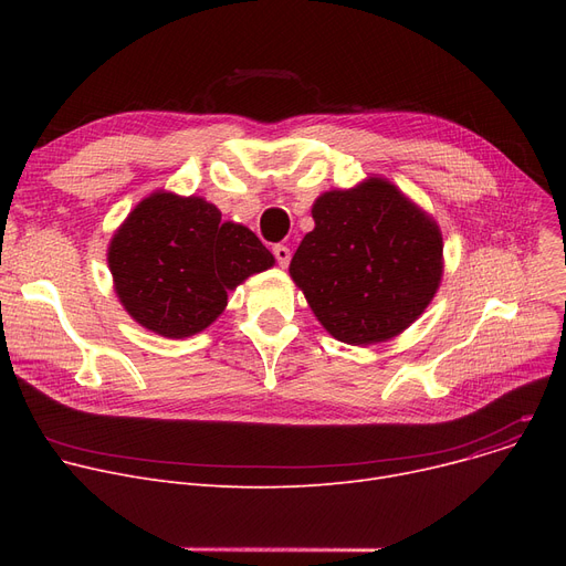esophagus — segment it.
Returning <instances> with one entry per match:
<instances>
[{"label": "esophagus", "mask_w": 566, "mask_h": 566, "mask_svg": "<svg viewBox=\"0 0 566 566\" xmlns=\"http://www.w3.org/2000/svg\"><path fill=\"white\" fill-rule=\"evenodd\" d=\"M273 254H275V259H277V263H280L282 268L289 265V261H291V250H289L286 245H275V248H273Z\"/></svg>", "instance_id": "34e87169"}]
</instances>
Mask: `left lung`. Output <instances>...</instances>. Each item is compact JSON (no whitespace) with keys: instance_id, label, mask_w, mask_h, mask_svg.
Returning <instances> with one entry per match:
<instances>
[{"instance_id":"obj_1","label":"left lung","mask_w":566,"mask_h":566,"mask_svg":"<svg viewBox=\"0 0 566 566\" xmlns=\"http://www.w3.org/2000/svg\"><path fill=\"white\" fill-rule=\"evenodd\" d=\"M289 275L335 339L369 346L418 321L442 280L438 222L392 181L369 176L312 206Z\"/></svg>"}]
</instances>
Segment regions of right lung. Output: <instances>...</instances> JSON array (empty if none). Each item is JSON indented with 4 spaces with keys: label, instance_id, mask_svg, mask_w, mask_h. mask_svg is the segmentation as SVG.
Returning a JSON list of instances; mask_svg holds the SVG:
<instances>
[{
    "label": "right lung",
    "instance_id": "add662e5",
    "mask_svg": "<svg viewBox=\"0 0 566 566\" xmlns=\"http://www.w3.org/2000/svg\"><path fill=\"white\" fill-rule=\"evenodd\" d=\"M114 293L142 325L167 339L206 331L227 295L275 256L203 197L156 190L114 231L107 248Z\"/></svg>",
    "mask_w": 566,
    "mask_h": 566
}]
</instances>
